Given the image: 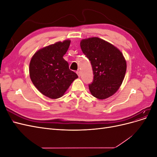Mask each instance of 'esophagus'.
Segmentation results:
<instances>
[{
  "label": "esophagus",
  "mask_w": 157,
  "mask_h": 157,
  "mask_svg": "<svg viewBox=\"0 0 157 157\" xmlns=\"http://www.w3.org/2000/svg\"><path fill=\"white\" fill-rule=\"evenodd\" d=\"M77 74L78 75V77H80V70H77Z\"/></svg>",
  "instance_id": "1"
}]
</instances>
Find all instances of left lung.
Segmentation results:
<instances>
[{"instance_id": "obj_1", "label": "left lung", "mask_w": 157, "mask_h": 157, "mask_svg": "<svg viewBox=\"0 0 157 157\" xmlns=\"http://www.w3.org/2000/svg\"><path fill=\"white\" fill-rule=\"evenodd\" d=\"M83 54L91 63L94 78L89 84L92 95L99 99L115 94L124 80L126 62L121 51L98 37L80 42Z\"/></svg>"}]
</instances>
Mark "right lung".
<instances>
[{"label":"right lung","mask_w":157,"mask_h":157,"mask_svg":"<svg viewBox=\"0 0 157 157\" xmlns=\"http://www.w3.org/2000/svg\"><path fill=\"white\" fill-rule=\"evenodd\" d=\"M70 42L67 40L44 47L36 52L30 61L31 81L39 92L50 98L62 96L74 80L78 78L63 58Z\"/></svg>","instance_id":"1"}]
</instances>
